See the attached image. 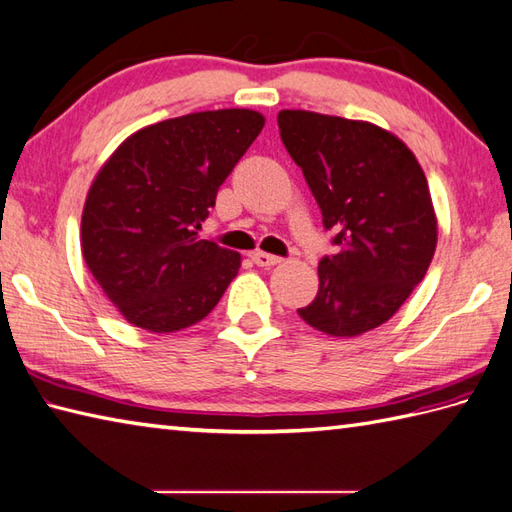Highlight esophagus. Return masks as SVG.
<instances>
[{"mask_svg": "<svg viewBox=\"0 0 512 512\" xmlns=\"http://www.w3.org/2000/svg\"><path fill=\"white\" fill-rule=\"evenodd\" d=\"M253 261L257 266H261V268H270V266H277V264H281V257H277V255H270V253H264V251H255L253 255Z\"/></svg>", "mask_w": 512, "mask_h": 512, "instance_id": "34e87169", "label": "esophagus"}]
</instances>
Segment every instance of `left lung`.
<instances>
[{"mask_svg": "<svg viewBox=\"0 0 512 512\" xmlns=\"http://www.w3.org/2000/svg\"><path fill=\"white\" fill-rule=\"evenodd\" d=\"M281 141L336 233L318 264L307 325L334 338L366 334L397 314L432 264L438 222L412 150L371 122L285 109Z\"/></svg>", "mask_w": 512, "mask_h": 512, "instance_id": "obj_1", "label": "left lung"}]
</instances>
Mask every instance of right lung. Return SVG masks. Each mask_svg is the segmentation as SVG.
I'll return each instance as SVG.
<instances>
[{"instance_id":"right-lung-1","label":"right lung","mask_w":512,"mask_h":512,"mask_svg":"<svg viewBox=\"0 0 512 512\" xmlns=\"http://www.w3.org/2000/svg\"><path fill=\"white\" fill-rule=\"evenodd\" d=\"M264 124L251 109L174 117L124 139L95 174L82 257L130 325L174 334L218 305L242 257L198 231Z\"/></svg>"}]
</instances>
